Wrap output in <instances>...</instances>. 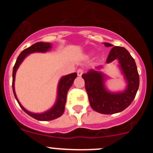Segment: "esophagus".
<instances>
[{"label":"esophagus","mask_w":153,"mask_h":153,"mask_svg":"<svg viewBox=\"0 0 153 153\" xmlns=\"http://www.w3.org/2000/svg\"><path fill=\"white\" fill-rule=\"evenodd\" d=\"M76 74H77L78 76H81L83 74V70L82 69H78L77 71H76Z\"/></svg>","instance_id":"esophagus-1"}]
</instances>
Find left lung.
<instances>
[{"label":"left lung","instance_id":"8db88e82","mask_svg":"<svg viewBox=\"0 0 153 153\" xmlns=\"http://www.w3.org/2000/svg\"><path fill=\"white\" fill-rule=\"evenodd\" d=\"M103 44L106 47H112L106 63L118 60V67L126 82V89L117 93L108 90L105 86L106 76L99 70L91 69L86 74H83L82 77L85 81V87L92 109L102 114H113L122 112L134 100L140 86V76L136 62L126 48L109 43ZM102 67L100 65L96 68L99 70Z\"/></svg>","mask_w":153,"mask_h":153}]
</instances>
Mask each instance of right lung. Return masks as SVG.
I'll list each match as a JSON object with an SVG mask.
<instances>
[{
  "label": "right lung",
  "mask_w": 153,
  "mask_h": 153,
  "mask_svg": "<svg viewBox=\"0 0 153 153\" xmlns=\"http://www.w3.org/2000/svg\"><path fill=\"white\" fill-rule=\"evenodd\" d=\"M52 48V44L51 43H44V42H37L36 44H33L27 49L24 50L21 53V54L19 55L17 59L14 67L13 69V82H12V87H13V92L14 94L16 100L17 102L21 107V109L24 110L27 114L30 116L31 117L36 119L40 121H50V120H55L58 117H61L64 112L65 104H66V100H67V92L70 86L73 85L74 79L76 77V73H73V74H68V75L63 76L60 78L57 86V96H56V100L54 105L52 106L47 111L41 113H34L27 110L24 106L19 102L17 99V95L15 93V89H14V81H15V75L17 69L20 67V65L23 62V60L27 57L29 54L33 53H46L49 51Z\"/></svg>",
  "instance_id": "1"
}]
</instances>
